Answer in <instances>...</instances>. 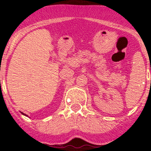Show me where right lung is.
Returning <instances> with one entry per match:
<instances>
[{"mask_svg":"<svg viewBox=\"0 0 151 151\" xmlns=\"http://www.w3.org/2000/svg\"><path fill=\"white\" fill-rule=\"evenodd\" d=\"M22 113V114H23V115H25V116H26V114H24V113Z\"/></svg>","mask_w":151,"mask_h":151,"instance_id":"add662e5","label":"right lung"}]
</instances>
